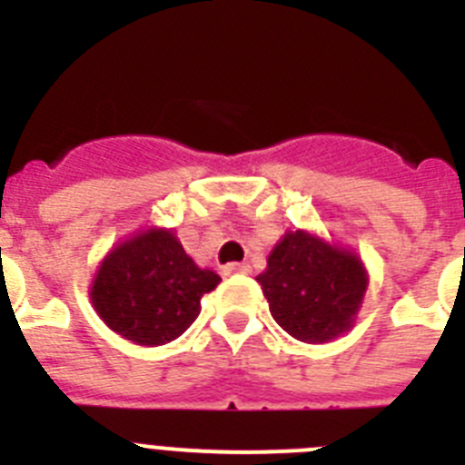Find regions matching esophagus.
I'll return each instance as SVG.
<instances>
[{
  "instance_id": "1",
  "label": "esophagus",
  "mask_w": 465,
  "mask_h": 465,
  "mask_svg": "<svg viewBox=\"0 0 465 465\" xmlns=\"http://www.w3.org/2000/svg\"><path fill=\"white\" fill-rule=\"evenodd\" d=\"M225 274H249L252 272V265L249 262H230L223 268Z\"/></svg>"
}]
</instances>
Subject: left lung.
Listing matches in <instances>:
<instances>
[{
    "instance_id": "obj_1",
    "label": "left lung",
    "mask_w": 465,
    "mask_h": 465,
    "mask_svg": "<svg viewBox=\"0 0 465 465\" xmlns=\"http://www.w3.org/2000/svg\"><path fill=\"white\" fill-rule=\"evenodd\" d=\"M256 282L283 331L300 342L322 344L354 326L368 272L356 253L295 230L277 242Z\"/></svg>"
}]
</instances>
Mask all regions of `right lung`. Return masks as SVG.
<instances>
[{"instance_id": "1", "label": "right lung", "mask_w": 465, "mask_h": 465, "mask_svg": "<svg viewBox=\"0 0 465 465\" xmlns=\"http://www.w3.org/2000/svg\"><path fill=\"white\" fill-rule=\"evenodd\" d=\"M221 277L197 268L172 230L151 228L106 253L90 286L102 322L143 347L176 340L200 314Z\"/></svg>"}]
</instances>
